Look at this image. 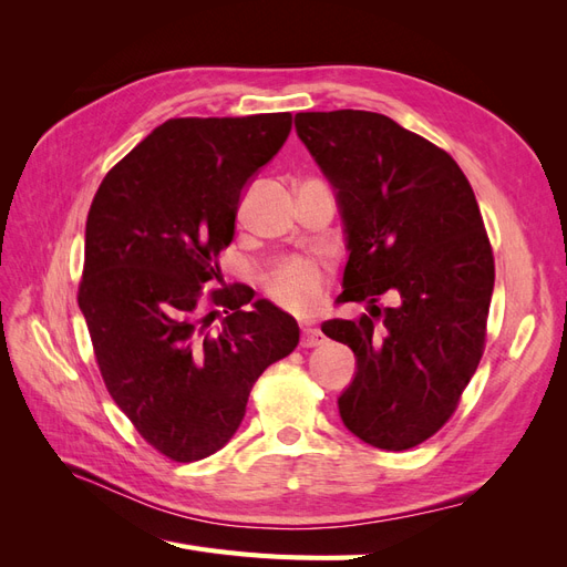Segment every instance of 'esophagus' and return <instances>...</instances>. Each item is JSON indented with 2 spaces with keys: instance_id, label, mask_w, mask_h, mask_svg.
<instances>
[{
  "instance_id": "obj_1",
  "label": "esophagus",
  "mask_w": 567,
  "mask_h": 567,
  "mask_svg": "<svg viewBox=\"0 0 567 567\" xmlns=\"http://www.w3.org/2000/svg\"><path fill=\"white\" fill-rule=\"evenodd\" d=\"M323 333L319 331V329H302V340H300V346L302 348H319V346H323Z\"/></svg>"
}]
</instances>
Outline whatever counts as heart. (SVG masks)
Returning <instances> with one entry per match:
<instances>
[{
	"label": "heart",
	"instance_id": "1",
	"mask_svg": "<svg viewBox=\"0 0 567 567\" xmlns=\"http://www.w3.org/2000/svg\"><path fill=\"white\" fill-rule=\"evenodd\" d=\"M267 293L290 312H310L323 293L321 269L305 257H288L267 277Z\"/></svg>",
	"mask_w": 567,
	"mask_h": 567
}]
</instances>
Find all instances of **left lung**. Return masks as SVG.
<instances>
[{
  "label": "left lung",
  "mask_w": 567,
  "mask_h": 567,
  "mask_svg": "<svg viewBox=\"0 0 567 567\" xmlns=\"http://www.w3.org/2000/svg\"><path fill=\"white\" fill-rule=\"evenodd\" d=\"M296 130L336 188L350 260L338 302H369L321 331L357 373L340 419L402 452L452 419L485 350L494 255L473 188L447 151L369 111L298 113ZM398 292L394 308L374 305Z\"/></svg>",
  "instance_id": "8db88e82"
}]
</instances>
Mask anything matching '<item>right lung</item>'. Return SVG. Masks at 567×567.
Here are the masks:
<instances>
[{
  "label": "right lung",
  "instance_id": "obj_1",
  "mask_svg": "<svg viewBox=\"0 0 567 567\" xmlns=\"http://www.w3.org/2000/svg\"><path fill=\"white\" fill-rule=\"evenodd\" d=\"M290 113L173 117L101 182L78 305L113 402L153 450L192 463L238 431L260 373L296 350L298 321L221 281L244 186L277 156ZM208 299L228 317L217 332Z\"/></svg>",
  "mask_w": 567,
  "mask_h": 567
}]
</instances>
